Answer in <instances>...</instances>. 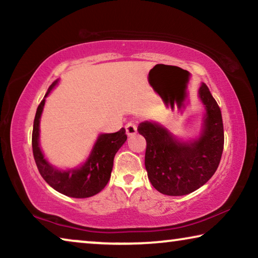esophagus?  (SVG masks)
I'll list each match as a JSON object with an SVG mask.
<instances>
[{
    "mask_svg": "<svg viewBox=\"0 0 258 258\" xmlns=\"http://www.w3.org/2000/svg\"><path fill=\"white\" fill-rule=\"evenodd\" d=\"M125 130H126V134H127L128 137H131V135H134L135 133H137L138 127H137V125H135L134 123H132V121H130V123L126 124Z\"/></svg>",
    "mask_w": 258,
    "mask_h": 258,
    "instance_id": "esophagus-1",
    "label": "esophagus"
}]
</instances>
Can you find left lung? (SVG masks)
<instances>
[{"label": "left lung", "instance_id": "1", "mask_svg": "<svg viewBox=\"0 0 258 258\" xmlns=\"http://www.w3.org/2000/svg\"><path fill=\"white\" fill-rule=\"evenodd\" d=\"M198 98L205 112L196 138L182 140L152 120H145L138 126V132L147 141L145 165L148 178L163 195L191 194L214 175L220 164L224 146L221 109L205 83L199 87Z\"/></svg>", "mask_w": 258, "mask_h": 258}]
</instances>
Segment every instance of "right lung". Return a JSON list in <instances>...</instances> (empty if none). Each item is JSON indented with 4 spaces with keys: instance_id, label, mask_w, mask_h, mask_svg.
Returning a JSON list of instances; mask_svg holds the SVG:
<instances>
[{
    "instance_id": "1",
    "label": "right lung",
    "mask_w": 258,
    "mask_h": 258,
    "mask_svg": "<svg viewBox=\"0 0 258 258\" xmlns=\"http://www.w3.org/2000/svg\"><path fill=\"white\" fill-rule=\"evenodd\" d=\"M58 84L59 78L49 87L35 115L32 138L35 163L42 177L55 191L72 198L92 197L107 185L111 175L113 158L127 140V135L124 127L116 133H101L83 164L71 168H58L52 165L41 149L40 124L47 95Z\"/></svg>"
}]
</instances>
